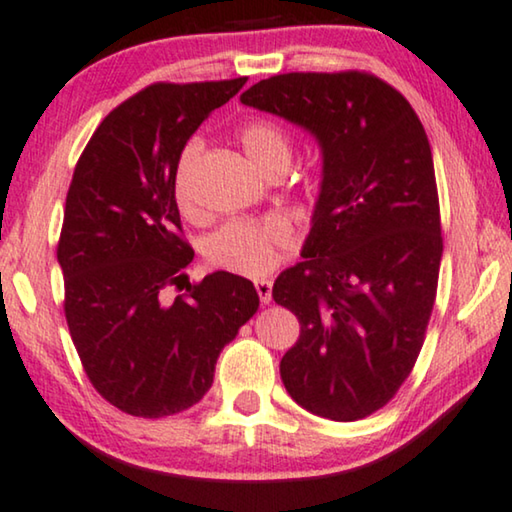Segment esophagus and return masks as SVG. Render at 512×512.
I'll return each mask as SVG.
<instances>
[{"mask_svg": "<svg viewBox=\"0 0 512 512\" xmlns=\"http://www.w3.org/2000/svg\"><path fill=\"white\" fill-rule=\"evenodd\" d=\"M255 290L262 304H271V280H255Z\"/></svg>", "mask_w": 512, "mask_h": 512, "instance_id": "34e87169", "label": "esophagus"}]
</instances>
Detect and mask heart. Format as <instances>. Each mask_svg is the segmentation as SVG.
I'll return each instance as SVG.
<instances>
[{
    "mask_svg": "<svg viewBox=\"0 0 512 512\" xmlns=\"http://www.w3.org/2000/svg\"><path fill=\"white\" fill-rule=\"evenodd\" d=\"M239 141L246 155L266 176L290 167L292 139L278 122L250 120L239 129ZM201 155V141L190 139L181 150L174 178L178 206L185 215L197 213L192 199V171ZM292 246V229L283 218L269 215L262 220H232L204 241V255L218 269L259 276L276 264L280 250Z\"/></svg>",
    "mask_w": 512,
    "mask_h": 512,
    "instance_id": "b5f03b06",
    "label": "heart"
}]
</instances>
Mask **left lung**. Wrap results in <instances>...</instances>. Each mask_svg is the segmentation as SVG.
<instances>
[{
	"mask_svg": "<svg viewBox=\"0 0 512 512\" xmlns=\"http://www.w3.org/2000/svg\"><path fill=\"white\" fill-rule=\"evenodd\" d=\"M241 102L304 127L322 150L304 262L273 283L301 325L280 378L313 415L362 420L410 376L436 301L443 236L427 132L366 71L278 74Z\"/></svg>",
	"mask_w": 512,
	"mask_h": 512,
	"instance_id": "8db88e82",
	"label": "left lung"
}]
</instances>
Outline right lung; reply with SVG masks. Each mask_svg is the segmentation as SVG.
<instances>
[{
    "label": "right lung",
    "instance_id": "add662e5",
    "mask_svg": "<svg viewBox=\"0 0 512 512\" xmlns=\"http://www.w3.org/2000/svg\"><path fill=\"white\" fill-rule=\"evenodd\" d=\"M246 81L148 85L106 115L74 169L57 243L64 315L92 387L122 413L194 406L259 308L255 285L227 271L162 299L194 257L176 204L178 157Z\"/></svg>",
    "mask_w": 512,
    "mask_h": 512
}]
</instances>
